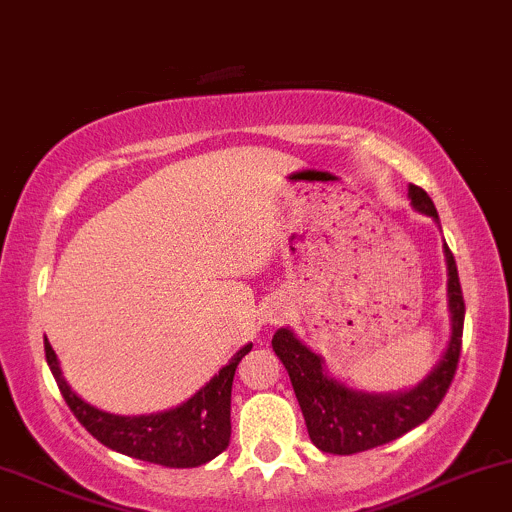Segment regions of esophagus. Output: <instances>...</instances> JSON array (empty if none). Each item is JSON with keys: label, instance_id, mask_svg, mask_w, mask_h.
Listing matches in <instances>:
<instances>
[{"label": "esophagus", "instance_id": "esophagus-1", "mask_svg": "<svg viewBox=\"0 0 512 512\" xmlns=\"http://www.w3.org/2000/svg\"><path fill=\"white\" fill-rule=\"evenodd\" d=\"M274 320H279V318H274Z\"/></svg>", "mask_w": 512, "mask_h": 512}]
</instances>
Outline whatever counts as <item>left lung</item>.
<instances>
[{
    "mask_svg": "<svg viewBox=\"0 0 512 512\" xmlns=\"http://www.w3.org/2000/svg\"><path fill=\"white\" fill-rule=\"evenodd\" d=\"M408 196H411L415 209L440 221L435 204L425 189L411 184ZM445 257L449 274L447 296L449 313H452V340H449L445 357L428 374V379L420 381L411 391L393 393V396L350 391L323 372V359L308 350L301 340H296L291 330L282 328L274 333L272 347L289 372L291 386H294L301 413L306 418L308 435L318 449L330 454H357L386 445V442L396 440V437L406 435L408 430L425 423L442 403L454 379V372H457L459 355H462L466 308L457 262H454L452 250L447 245Z\"/></svg>",
    "mask_w": 512,
    "mask_h": 512,
    "instance_id": "left-lung-1",
    "label": "left lung"
}]
</instances>
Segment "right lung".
Listing matches in <instances>:
<instances>
[{
	"instance_id": "add662e5",
	"label": "right lung",
	"mask_w": 512,
	"mask_h": 512,
	"mask_svg": "<svg viewBox=\"0 0 512 512\" xmlns=\"http://www.w3.org/2000/svg\"><path fill=\"white\" fill-rule=\"evenodd\" d=\"M252 345L235 352L233 359L221 369L209 384L196 391L187 403L172 408V411L155 415H138V418H123V415L104 413L99 408L84 403L75 391L67 386L63 372L58 367L53 347L46 340V359L53 372L58 389L75 418L84 425V430L97 437L104 447L140 459V462L172 466V469H189L211 462L223 452L230 442V389L238 362Z\"/></svg>"
}]
</instances>
